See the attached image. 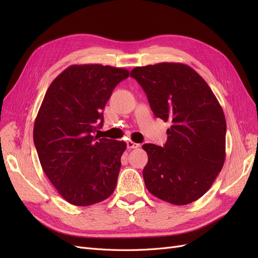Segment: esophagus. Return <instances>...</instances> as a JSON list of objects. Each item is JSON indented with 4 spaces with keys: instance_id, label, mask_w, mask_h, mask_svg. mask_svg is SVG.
Returning <instances> with one entry per match:
<instances>
[{
    "instance_id": "34e87169",
    "label": "esophagus",
    "mask_w": 258,
    "mask_h": 258,
    "mask_svg": "<svg viewBox=\"0 0 258 258\" xmlns=\"http://www.w3.org/2000/svg\"><path fill=\"white\" fill-rule=\"evenodd\" d=\"M127 147L128 148H138V147H140V144L136 143L134 141H128L127 142Z\"/></svg>"
}]
</instances>
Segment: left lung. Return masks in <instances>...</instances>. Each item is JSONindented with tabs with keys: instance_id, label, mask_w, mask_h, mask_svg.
I'll list each match as a JSON object with an SVG mask.
<instances>
[{
	"instance_id": "obj_1",
	"label": "left lung",
	"mask_w": 258,
	"mask_h": 258,
	"mask_svg": "<svg viewBox=\"0 0 258 258\" xmlns=\"http://www.w3.org/2000/svg\"><path fill=\"white\" fill-rule=\"evenodd\" d=\"M130 76L145 91L154 115L170 121L163 147L144 144L147 190L175 206L191 204L210 189L225 162L226 119L206 81L174 62L137 67Z\"/></svg>"
}]
</instances>
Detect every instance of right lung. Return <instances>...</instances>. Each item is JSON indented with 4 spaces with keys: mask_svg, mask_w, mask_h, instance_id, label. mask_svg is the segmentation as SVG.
Wrapping results in <instances>:
<instances>
[{
    "mask_svg": "<svg viewBox=\"0 0 258 258\" xmlns=\"http://www.w3.org/2000/svg\"><path fill=\"white\" fill-rule=\"evenodd\" d=\"M129 76L121 68L74 64L45 93L33 140L41 166L69 204L87 207L114 192L126 143L93 137L114 88Z\"/></svg>",
    "mask_w": 258,
    "mask_h": 258,
    "instance_id": "add662e5",
    "label": "right lung"
}]
</instances>
